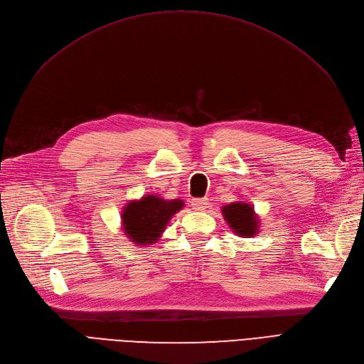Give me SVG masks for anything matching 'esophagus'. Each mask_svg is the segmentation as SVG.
Returning a JSON list of instances; mask_svg holds the SVG:
<instances>
[{"mask_svg": "<svg viewBox=\"0 0 364 364\" xmlns=\"http://www.w3.org/2000/svg\"><path fill=\"white\" fill-rule=\"evenodd\" d=\"M206 205H208L206 199H193L191 200V206L194 209H197V211H203V209L206 208Z\"/></svg>", "mask_w": 364, "mask_h": 364, "instance_id": "obj_1", "label": "esophagus"}]
</instances>
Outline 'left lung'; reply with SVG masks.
<instances>
[{"label":"left lung","instance_id":"1","mask_svg":"<svg viewBox=\"0 0 364 364\" xmlns=\"http://www.w3.org/2000/svg\"><path fill=\"white\" fill-rule=\"evenodd\" d=\"M222 211L230 229L240 237H250L253 234H257L258 220L250 205L240 202L229 203L223 206Z\"/></svg>","mask_w":364,"mask_h":364}]
</instances>
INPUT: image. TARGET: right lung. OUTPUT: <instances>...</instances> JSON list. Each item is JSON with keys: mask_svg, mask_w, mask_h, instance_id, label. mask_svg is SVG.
<instances>
[{"mask_svg": "<svg viewBox=\"0 0 364 364\" xmlns=\"http://www.w3.org/2000/svg\"><path fill=\"white\" fill-rule=\"evenodd\" d=\"M182 206L183 202L179 199L164 200L158 196H146L138 202H130L121 217L124 232L136 245H151Z\"/></svg>", "mask_w": 364, "mask_h": 364, "instance_id": "1", "label": "right lung"}]
</instances>
